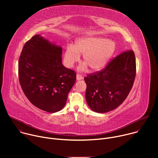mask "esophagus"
<instances>
[{
	"mask_svg": "<svg viewBox=\"0 0 158 158\" xmlns=\"http://www.w3.org/2000/svg\"><path fill=\"white\" fill-rule=\"evenodd\" d=\"M76 79H77V81H80V80L82 79V77L79 74H77L76 75Z\"/></svg>",
	"mask_w": 158,
	"mask_h": 158,
	"instance_id": "esophagus-1",
	"label": "esophagus"
}]
</instances>
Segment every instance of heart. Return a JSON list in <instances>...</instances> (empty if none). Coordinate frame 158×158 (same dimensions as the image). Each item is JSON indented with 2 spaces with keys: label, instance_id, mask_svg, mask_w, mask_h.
I'll return each mask as SVG.
<instances>
[{
  "label": "heart",
  "instance_id": "obj_1",
  "mask_svg": "<svg viewBox=\"0 0 158 158\" xmlns=\"http://www.w3.org/2000/svg\"><path fill=\"white\" fill-rule=\"evenodd\" d=\"M116 49L113 41L103 37L87 35L78 38L73 46H67L64 52V64L71 68L79 61L82 55L84 62L78 68L79 71H84L89 67L91 71L102 69L113 56Z\"/></svg>",
  "mask_w": 158,
  "mask_h": 158
}]
</instances>
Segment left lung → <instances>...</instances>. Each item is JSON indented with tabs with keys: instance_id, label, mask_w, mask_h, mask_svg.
<instances>
[{
	"instance_id": "obj_1",
	"label": "left lung",
	"mask_w": 158,
	"mask_h": 158,
	"mask_svg": "<svg viewBox=\"0 0 158 158\" xmlns=\"http://www.w3.org/2000/svg\"><path fill=\"white\" fill-rule=\"evenodd\" d=\"M136 76L132 51L124 52L101 72L84 77L85 99L91 110L105 113L119 106L127 97Z\"/></svg>"
}]
</instances>
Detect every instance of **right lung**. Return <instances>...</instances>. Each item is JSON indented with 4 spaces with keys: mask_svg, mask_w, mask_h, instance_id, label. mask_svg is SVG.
Instances as JSON below:
<instances>
[{
    "mask_svg": "<svg viewBox=\"0 0 158 158\" xmlns=\"http://www.w3.org/2000/svg\"><path fill=\"white\" fill-rule=\"evenodd\" d=\"M62 49L37 34L27 41L19 59V79L24 94L39 109L60 110L76 80L74 71L62 64Z\"/></svg>",
    "mask_w": 158,
    "mask_h": 158,
    "instance_id": "add662e5",
    "label": "right lung"
}]
</instances>
